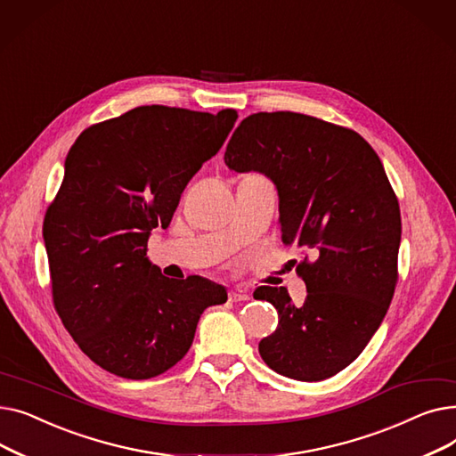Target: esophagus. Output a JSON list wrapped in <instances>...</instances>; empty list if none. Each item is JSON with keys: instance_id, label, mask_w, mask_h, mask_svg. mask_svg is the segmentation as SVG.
<instances>
[{"instance_id": "34e87169", "label": "esophagus", "mask_w": 456, "mask_h": 456, "mask_svg": "<svg viewBox=\"0 0 456 456\" xmlns=\"http://www.w3.org/2000/svg\"><path fill=\"white\" fill-rule=\"evenodd\" d=\"M229 299L234 301V303H238V301H248V299H249V294H248L246 290H240V289H232V290L229 292Z\"/></svg>"}]
</instances>
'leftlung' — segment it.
I'll return each instance as SVG.
<instances>
[{"mask_svg":"<svg viewBox=\"0 0 456 456\" xmlns=\"http://www.w3.org/2000/svg\"><path fill=\"white\" fill-rule=\"evenodd\" d=\"M224 159L275 184L282 242L318 255L297 266L301 306L284 286L255 290L279 314L258 344L262 361L296 380L337 375L377 332L397 282L401 212L379 155L358 133L323 119L256 112L236 127Z\"/></svg>","mask_w":456,"mask_h":456,"instance_id":"obj_1","label":"left lung"}]
</instances>
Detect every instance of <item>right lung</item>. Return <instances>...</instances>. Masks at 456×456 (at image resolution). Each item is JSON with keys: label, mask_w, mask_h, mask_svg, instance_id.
Returning <instances> with one entry per match:
<instances>
[{"label": "right lung", "mask_w": 456, "mask_h": 456, "mask_svg": "<svg viewBox=\"0 0 456 456\" xmlns=\"http://www.w3.org/2000/svg\"><path fill=\"white\" fill-rule=\"evenodd\" d=\"M236 110L146 105L85 129L44 218L57 313L81 351L124 379L175 366L207 306L227 301L205 277L167 279L148 258L183 190L220 151Z\"/></svg>", "instance_id": "add662e5"}]
</instances>
